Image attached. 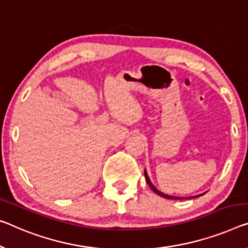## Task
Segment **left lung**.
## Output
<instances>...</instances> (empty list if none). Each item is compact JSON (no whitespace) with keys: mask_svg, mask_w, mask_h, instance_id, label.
Instances as JSON below:
<instances>
[{"mask_svg":"<svg viewBox=\"0 0 248 248\" xmlns=\"http://www.w3.org/2000/svg\"><path fill=\"white\" fill-rule=\"evenodd\" d=\"M145 178H146V182H147V184L149 185V187L151 188V189H153L155 193H156L157 195H159V196H161V197H164V198H167V199H190V198H196V197H199V196H202L204 194H202V195H198V196H194V197H187V198H184V197H175V196H170V195H166V194H164V193H161V191H159L157 189L156 187L154 186L153 184H151V182H150V179H149V177H148V175H147V171L145 170Z\"/></svg>","mask_w":248,"mask_h":248,"instance_id":"1","label":"left lung"}]
</instances>
